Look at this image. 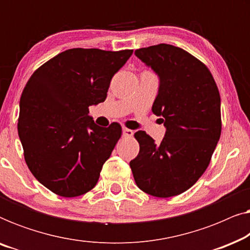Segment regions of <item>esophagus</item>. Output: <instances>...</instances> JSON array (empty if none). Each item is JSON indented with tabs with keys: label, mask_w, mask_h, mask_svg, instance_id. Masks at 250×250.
Instances as JSON below:
<instances>
[{
	"label": "esophagus",
	"mask_w": 250,
	"mask_h": 250,
	"mask_svg": "<svg viewBox=\"0 0 250 250\" xmlns=\"http://www.w3.org/2000/svg\"><path fill=\"white\" fill-rule=\"evenodd\" d=\"M123 136H128V138H131V136L133 135V131L132 129L129 128H126V127H123Z\"/></svg>",
	"instance_id": "esophagus-1"
}]
</instances>
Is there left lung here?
<instances>
[{
	"label": "left lung",
	"mask_w": 250,
	"mask_h": 250,
	"mask_svg": "<svg viewBox=\"0 0 250 250\" xmlns=\"http://www.w3.org/2000/svg\"><path fill=\"white\" fill-rule=\"evenodd\" d=\"M134 54L159 77L152 112L166 127L163 141L134 134L139 155L129 162L143 192L168 198L190 189L209 165L220 140L221 97L210 71L181 47L158 44Z\"/></svg>",
	"instance_id": "left-lung-1"
}]
</instances>
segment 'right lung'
<instances>
[{
  "label": "right lung",
  "mask_w": 250,
  "mask_h": 250,
  "mask_svg": "<svg viewBox=\"0 0 250 250\" xmlns=\"http://www.w3.org/2000/svg\"><path fill=\"white\" fill-rule=\"evenodd\" d=\"M133 50H66L42 64L20 98L18 134L36 180L61 197L93 189L122 127L97 125L88 107L104 102Z\"/></svg>",
  "instance_id": "1"
}]
</instances>
